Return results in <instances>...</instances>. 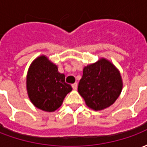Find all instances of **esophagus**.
Here are the masks:
<instances>
[{
	"instance_id": "34e87169",
	"label": "esophagus",
	"mask_w": 147,
	"mask_h": 147,
	"mask_svg": "<svg viewBox=\"0 0 147 147\" xmlns=\"http://www.w3.org/2000/svg\"><path fill=\"white\" fill-rule=\"evenodd\" d=\"M71 86H72L73 90H77V87H78V84H77L76 83H74V84H72V85H71Z\"/></svg>"
}]
</instances>
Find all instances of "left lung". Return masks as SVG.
I'll list each match as a JSON object with an SVG mask.
<instances>
[{
    "label": "left lung",
    "mask_w": 147,
    "mask_h": 147,
    "mask_svg": "<svg viewBox=\"0 0 147 147\" xmlns=\"http://www.w3.org/2000/svg\"><path fill=\"white\" fill-rule=\"evenodd\" d=\"M122 88L120 71L109 60L101 58L84 67L78 91L90 109L99 111L113 105Z\"/></svg>",
    "instance_id": "1"
}]
</instances>
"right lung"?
<instances>
[{"mask_svg": "<svg viewBox=\"0 0 147 147\" xmlns=\"http://www.w3.org/2000/svg\"><path fill=\"white\" fill-rule=\"evenodd\" d=\"M65 83V76L58 71L57 66L41 55L30 64L27 75L28 98L36 108L54 112L60 108L65 96L71 91Z\"/></svg>", "mask_w": 147, "mask_h": 147, "instance_id": "right-lung-1", "label": "right lung"}]
</instances>
